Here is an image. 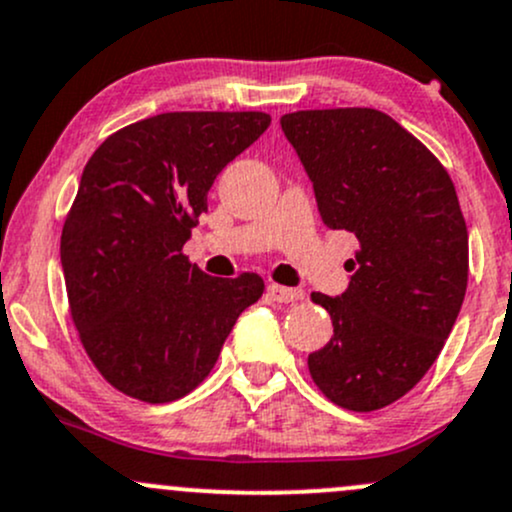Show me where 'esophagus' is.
I'll use <instances>...</instances> for the list:
<instances>
[{"label":"esophagus","mask_w":512,"mask_h":512,"mask_svg":"<svg viewBox=\"0 0 512 512\" xmlns=\"http://www.w3.org/2000/svg\"><path fill=\"white\" fill-rule=\"evenodd\" d=\"M267 294H270L274 301H282V304H294V301L304 299V292H301V289L282 287V284H270V287H267Z\"/></svg>","instance_id":"esophagus-1"}]
</instances>
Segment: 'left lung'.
Instances as JSON below:
<instances>
[{
    "mask_svg": "<svg viewBox=\"0 0 512 512\" xmlns=\"http://www.w3.org/2000/svg\"><path fill=\"white\" fill-rule=\"evenodd\" d=\"M282 129L314 184L321 220L358 238L341 297L314 292L333 336L309 355L316 387L351 412H375L424 378L469 282V230L441 161L373 107L299 110Z\"/></svg>",
    "mask_w": 512,
    "mask_h": 512,
    "instance_id": "1",
    "label": "left lung"
}]
</instances>
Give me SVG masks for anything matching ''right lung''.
Returning a JSON list of instances; mask_svg holds the SVG:
<instances>
[{
  "mask_svg": "<svg viewBox=\"0 0 512 512\" xmlns=\"http://www.w3.org/2000/svg\"><path fill=\"white\" fill-rule=\"evenodd\" d=\"M267 112H164L117 129L88 159L61 233L68 309L115 390L164 405L196 390L260 274L208 277L184 255L215 176L267 127Z\"/></svg>",
  "mask_w": 512,
  "mask_h": 512,
  "instance_id": "add662e5",
  "label": "right lung"
}]
</instances>
